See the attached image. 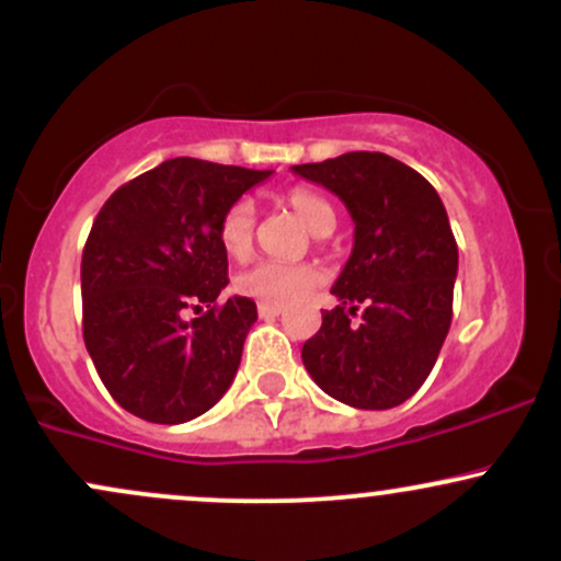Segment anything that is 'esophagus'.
Returning a JSON list of instances; mask_svg holds the SVG:
<instances>
[{"mask_svg": "<svg viewBox=\"0 0 561 561\" xmlns=\"http://www.w3.org/2000/svg\"><path fill=\"white\" fill-rule=\"evenodd\" d=\"M282 313V306H274V302H259V317L261 319H276Z\"/></svg>", "mask_w": 561, "mask_h": 561, "instance_id": "esophagus-1", "label": "esophagus"}]
</instances>
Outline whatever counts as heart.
<instances>
[{"label":"heart","mask_w":561,"mask_h":561,"mask_svg":"<svg viewBox=\"0 0 561 561\" xmlns=\"http://www.w3.org/2000/svg\"><path fill=\"white\" fill-rule=\"evenodd\" d=\"M289 208L298 214L306 227L317 237H327L334 229L337 214L332 203L321 197L319 192L295 186L287 192ZM218 244L231 261H248L255 248V203L250 197H240L224 210L218 221ZM321 282V272L311 263H279L263 261L253 268L237 276V289L248 298L261 302H274V306H289L300 300L302 295L311 293Z\"/></svg>","instance_id":"obj_1"}]
</instances>
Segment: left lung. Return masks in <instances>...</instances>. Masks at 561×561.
I'll use <instances>...</instances> for the list:
<instances>
[{"mask_svg":"<svg viewBox=\"0 0 561 561\" xmlns=\"http://www.w3.org/2000/svg\"><path fill=\"white\" fill-rule=\"evenodd\" d=\"M293 171L334 192L356 224L332 287L340 306L321 313L302 364L340 403L401 405L433 371L454 317L459 248L446 208L422 173L385 152H345Z\"/></svg>","mask_w":561,"mask_h":561,"instance_id":"left-lung-1","label":"left lung"}]
</instances>
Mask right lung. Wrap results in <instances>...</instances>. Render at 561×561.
<instances>
[{
	"label": "right lung",
	"mask_w": 561,
	"mask_h": 561,
	"mask_svg": "<svg viewBox=\"0 0 561 561\" xmlns=\"http://www.w3.org/2000/svg\"><path fill=\"white\" fill-rule=\"evenodd\" d=\"M268 176L171 158L118 186L96 214L81 259L83 343L128 414L182 424L229 390L259 311L240 295L218 302L229 285L218 221ZM186 310L201 317L186 320Z\"/></svg>",
	"instance_id": "1"
}]
</instances>
